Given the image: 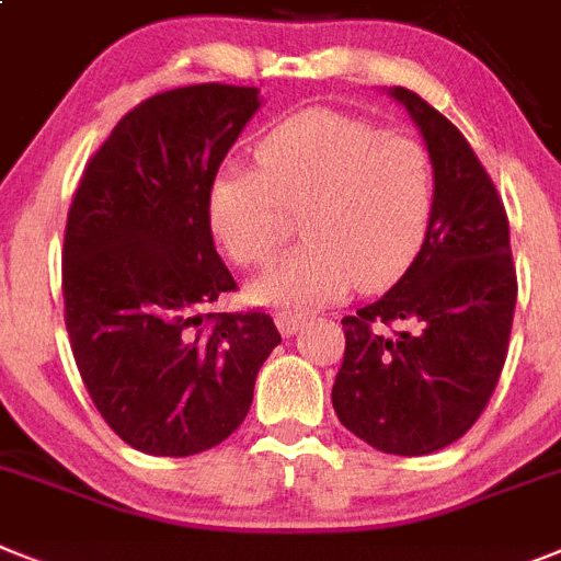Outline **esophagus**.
<instances>
[{
  "mask_svg": "<svg viewBox=\"0 0 561 561\" xmlns=\"http://www.w3.org/2000/svg\"><path fill=\"white\" fill-rule=\"evenodd\" d=\"M276 324H279V331L285 333V336H294V333H299L305 328V317H299V313H276Z\"/></svg>",
  "mask_w": 561,
  "mask_h": 561,
  "instance_id": "obj_1",
  "label": "esophagus"
}]
</instances>
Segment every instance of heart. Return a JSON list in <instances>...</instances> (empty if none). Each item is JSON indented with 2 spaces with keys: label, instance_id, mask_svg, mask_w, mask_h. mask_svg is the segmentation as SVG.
Masks as SVG:
<instances>
[{
  "label": "heart",
  "instance_id": "1",
  "mask_svg": "<svg viewBox=\"0 0 561 561\" xmlns=\"http://www.w3.org/2000/svg\"><path fill=\"white\" fill-rule=\"evenodd\" d=\"M259 171L225 168L210 228L242 267H262L302 214L305 242L251 285L253 302L310 310L351 290L388 288L422 251L436 199L427 148L362 116L310 107L256 148Z\"/></svg>",
  "mask_w": 561,
  "mask_h": 561
}]
</instances>
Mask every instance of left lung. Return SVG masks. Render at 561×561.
I'll use <instances>...</instances> for the list:
<instances>
[{
  "label": "left lung",
  "mask_w": 561,
  "mask_h": 561,
  "mask_svg": "<svg viewBox=\"0 0 561 561\" xmlns=\"http://www.w3.org/2000/svg\"><path fill=\"white\" fill-rule=\"evenodd\" d=\"M425 136L436 199L402 279L345 324L339 422L376 450L425 456L473 427L505 368L516 267L502 196L454 122L393 88Z\"/></svg>",
  "instance_id": "obj_1"
}]
</instances>
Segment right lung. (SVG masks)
<instances>
[{"label":"right lung","instance_id":"add662e5","mask_svg":"<svg viewBox=\"0 0 561 561\" xmlns=\"http://www.w3.org/2000/svg\"><path fill=\"white\" fill-rule=\"evenodd\" d=\"M256 107V88L219 82L145 99L84 164L70 202V351L96 411L142 454L228 439L282 342L259 308L208 313L237 290L210 233V187Z\"/></svg>","mask_w":561,"mask_h":561}]
</instances>
